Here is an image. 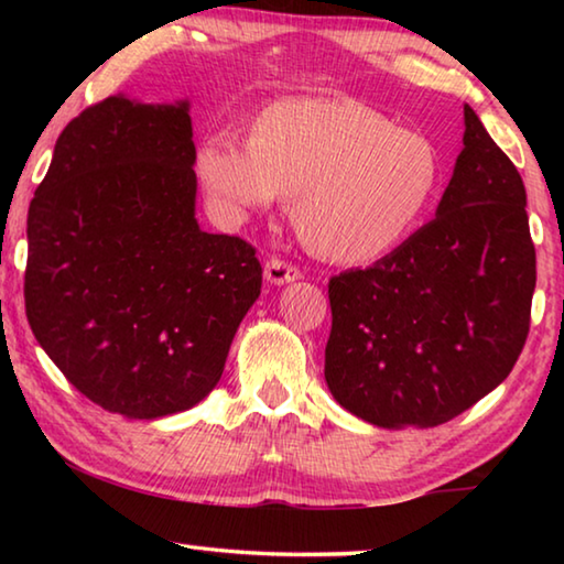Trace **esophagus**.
Masks as SVG:
<instances>
[{"label": "esophagus", "mask_w": 564, "mask_h": 564, "mask_svg": "<svg viewBox=\"0 0 564 564\" xmlns=\"http://www.w3.org/2000/svg\"><path fill=\"white\" fill-rule=\"evenodd\" d=\"M263 273H265V281H271L273 285H283V283H291V281H299L301 279V269L299 265H293L289 261L279 259V256H273L263 263Z\"/></svg>", "instance_id": "esophagus-1"}]
</instances>
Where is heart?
<instances>
[{"label": "heart", "instance_id": "b5f03b06", "mask_svg": "<svg viewBox=\"0 0 564 564\" xmlns=\"http://www.w3.org/2000/svg\"><path fill=\"white\" fill-rule=\"evenodd\" d=\"M196 174L218 214L241 218L293 198L303 243L366 263L413 234L441 184V151L352 99H285L256 119L253 137L221 129L196 151Z\"/></svg>", "mask_w": 564, "mask_h": 564}]
</instances>
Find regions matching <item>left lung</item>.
<instances>
[{
  "mask_svg": "<svg viewBox=\"0 0 564 564\" xmlns=\"http://www.w3.org/2000/svg\"><path fill=\"white\" fill-rule=\"evenodd\" d=\"M437 216L328 283L333 398L380 427H435L510 376L530 333L534 243L522 176L465 104Z\"/></svg>",
  "mask_w": 564,
  "mask_h": 564,
  "instance_id": "left-lung-1",
  "label": "left lung"
}]
</instances>
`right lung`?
Wrapping results in <instances>:
<instances>
[{
	"mask_svg": "<svg viewBox=\"0 0 564 564\" xmlns=\"http://www.w3.org/2000/svg\"><path fill=\"white\" fill-rule=\"evenodd\" d=\"M188 104L109 97L66 123L26 216L34 338L91 403L154 420L221 380L256 248L196 221Z\"/></svg>",
	"mask_w": 564,
	"mask_h": 564,
	"instance_id": "right-lung-1",
	"label": "right lung"
}]
</instances>
